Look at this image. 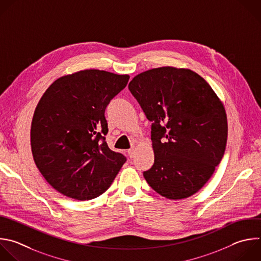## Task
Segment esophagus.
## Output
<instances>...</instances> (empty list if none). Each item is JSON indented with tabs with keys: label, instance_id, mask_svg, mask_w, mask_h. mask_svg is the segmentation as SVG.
<instances>
[{
	"label": "esophagus",
	"instance_id": "34e87169",
	"mask_svg": "<svg viewBox=\"0 0 261 261\" xmlns=\"http://www.w3.org/2000/svg\"><path fill=\"white\" fill-rule=\"evenodd\" d=\"M134 153H135L134 148H130V149L128 150V155H129V158H133V156H134Z\"/></svg>",
	"mask_w": 261,
	"mask_h": 261
}]
</instances>
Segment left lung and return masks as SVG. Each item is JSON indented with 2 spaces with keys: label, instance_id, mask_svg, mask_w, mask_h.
<instances>
[{
  "label": "left lung",
  "instance_id": "8db88e82",
  "mask_svg": "<svg viewBox=\"0 0 261 261\" xmlns=\"http://www.w3.org/2000/svg\"><path fill=\"white\" fill-rule=\"evenodd\" d=\"M128 88L151 122L154 163L143 172L145 180L170 200L193 196L224 154L227 119L222 102L188 68L148 69L134 76Z\"/></svg>",
  "mask_w": 261,
  "mask_h": 261
}]
</instances>
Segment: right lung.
I'll list each match as a JSON object with an SVG mask.
<instances>
[{
	"label": "right lung",
	"instance_id": "obj_1",
	"mask_svg": "<svg viewBox=\"0 0 261 261\" xmlns=\"http://www.w3.org/2000/svg\"><path fill=\"white\" fill-rule=\"evenodd\" d=\"M128 74L85 69L53 82L32 122L35 163L47 182L79 201L103 194L126 162L112 150L105 112L129 81Z\"/></svg>",
	"mask_w": 261,
	"mask_h": 261
}]
</instances>
